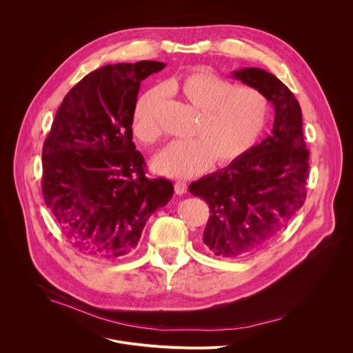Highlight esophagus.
Instances as JSON below:
<instances>
[{
    "instance_id": "34e87169",
    "label": "esophagus",
    "mask_w": 353,
    "mask_h": 353,
    "mask_svg": "<svg viewBox=\"0 0 353 353\" xmlns=\"http://www.w3.org/2000/svg\"><path fill=\"white\" fill-rule=\"evenodd\" d=\"M174 191H176V194H184L185 191H187V184L184 183V181H176L174 183Z\"/></svg>"
}]
</instances>
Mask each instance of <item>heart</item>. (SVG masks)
<instances>
[{
	"label": "heart",
	"instance_id": "obj_1",
	"mask_svg": "<svg viewBox=\"0 0 353 353\" xmlns=\"http://www.w3.org/2000/svg\"><path fill=\"white\" fill-rule=\"evenodd\" d=\"M173 88L200 112L190 132L193 139L176 141L154 157L153 168L159 173L176 179L199 176L215 160L221 166L235 162L259 139L269 111L268 100L261 91L232 85L205 70L185 74ZM165 97L163 88H153L135 105L132 130L146 145L156 143L163 137L159 111Z\"/></svg>",
	"mask_w": 353,
	"mask_h": 353
}]
</instances>
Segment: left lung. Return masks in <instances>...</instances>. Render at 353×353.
<instances>
[{
  "label": "left lung",
  "mask_w": 353,
  "mask_h": 353,
  "mask_svg": "<svg viewBox=\"0 0 353 353\" xmlns=\"http://www.w3.org/2000/svg\"><path fill=\"white\" fill-rule=\"evenodd\" d=\"M234 79L261 91L274 107L272 134L230 166L191 183L190 193L210 205L203 242L221 258H238L270 242L303 207L310 152L294 94L258 68Z\"/></svg>",
  "instance_id": "8db88e82"
}]
</instances>
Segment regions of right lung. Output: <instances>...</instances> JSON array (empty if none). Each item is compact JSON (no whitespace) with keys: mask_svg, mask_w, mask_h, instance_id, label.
<instances>
[{"mask_svg":"<svg viewBox=\"0 0 353 353\" xmlns=\"http://www.w3.org/2000/svg\"><path fill=\"white\" fill-rule=\"evenodd\" d=\"M166 65L142 60L88 73L63 99L42 150V194L59 228L81 253L119 261L135 252L173 183L146 176L132 142L141 81Z\"/></svg>","mask_w":353,"mask_h":353,"instance_id":"add662e5","label":"right lung"}]
</instances>
